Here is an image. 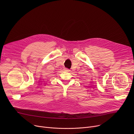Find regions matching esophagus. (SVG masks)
<instances>
[{"mask_svg":"<svg viewBox=\"0 0 134 134\" xmlns=\"http://www.w3.org/2000/svg\"><path fill=\"white\" fill-rule=\"evenodd\" d=\"M65 70H66V71H68V72H69V71H70L69 69H67V68H65Z\"/></svg>","mask_w":134,"mask_h":134,"instance_id":"obj_1","label":"esophagus"}]
</instances>
